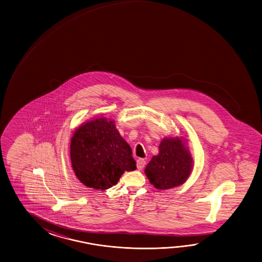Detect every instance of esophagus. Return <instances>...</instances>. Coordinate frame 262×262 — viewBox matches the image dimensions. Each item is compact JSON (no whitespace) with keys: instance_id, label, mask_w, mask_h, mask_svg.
Instances as JSON below:
<instances>
[{"instance_id":"esophagus-1","label":"esophagus","mask_w":262,"mask_h":262,"mask_svg":"<svg viewBox=\"0 0 262 262\" xmlns=\"http://www.w3.org/2000/svg\"><path fill=\"white\" fill-rule=\"evenodd\" d=\"M146 165V162L145 160L143 159H138L137 161V167H138V170H142L143 168Z\"/></svg>"}]
</instances>
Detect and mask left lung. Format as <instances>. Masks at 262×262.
<instances>
[{
  "label": "left lung",
  "instance_id": "obj_1",
  "mask_svg": "<svg viewBox=\"0 0 262 262\" xmlns=\"http://www.w3.org/2000/svg\"><path fill=\"white\" fill-rule=\"evenodd\" d=\"M184 137H165L145 168L149 183L159 190H166L186 183L193 170V158Z\"/></svg>",
  "mask_w": 262,
  "mask_h": 262
}]
</instances>
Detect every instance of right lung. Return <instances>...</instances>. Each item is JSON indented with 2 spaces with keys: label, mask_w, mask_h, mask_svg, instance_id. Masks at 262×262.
<instances>
[{
  "label": "right lung",
  "mask_w": 262,
  "mask_h": 262,
  "mask_svg": "<svg viewBox=\"0 0 262 262\" xmlns=\"http://www.w3.org/2000/svg\"><path fill=\"white\" fill-rule=\"evenodd\" d=\"M70 158L77 179L96 190L115 186L124 171L137 169L128 143L115 122L104 116L89 120L75 130Z\"/></svg>",
  "instance_id": "obj_1"
}]
</instances>
